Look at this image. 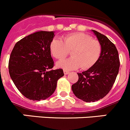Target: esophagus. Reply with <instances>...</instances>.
I'll return each mask as SVG.
<instances>
[{
    "label": "esophagus",
    "mask_w": 130,
    "mask_h": 130,
    "mask_svg": "<svg viewBox=\"0 0 130 130\" xmlns=\"http://www.w3.org/2000/svg\"><path fill=\"white\" fill-rule=\"evenodd\" d=\"M69 73V71H68L64 70V74H68Z\"/></svg>",
    "instance_id": "34e87169"
}]
</instances>
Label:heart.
I'll use <instances>...</instances> for the list:
<instances>
[{"label": "heart", "mask_w": 130, "mask_h": 130, "mask_svg": "<svg viewBox=\"0 0 130 130\" xmlns=\"http://www.w3.org/2000/svg\"><path fill=\"white\" fill-rule=\"evenodd\" d=\"M49 48L52 56L57 59H62L71 51L72 57L56 64L57 68L68 71L80 67L84 70L90 69L97 63L102 52L101 43L84 33L68 34L63 37L62 41L54 38Z\"/></svg>", "instance_id": "obj_1"}]
</instances>
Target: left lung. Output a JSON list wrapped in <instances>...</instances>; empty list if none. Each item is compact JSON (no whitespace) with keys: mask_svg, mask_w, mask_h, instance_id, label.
Wrapping results in <instances>:
<instances>
[{"mask_svg":"<svg viewBox=\"0 0 130 130\" xmlns=\"http://www.w3.org/2000/svg\"><path fill=\"white\" fill-rule=\"evenodd\" d=\"M102 47L101 57L93 67L78 73V80L72 85L77 98L87 102H95L104 98L112 87L119 69L116 47L108 38L93 30Z\"/></svg>","mask_w":130,"mask_h":130,"instance_id":"left-lung-1","label":"left lung"}]
</instances>
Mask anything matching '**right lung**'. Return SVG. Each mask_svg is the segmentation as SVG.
I'll list each match as a JSON object with an SVG mask.
<instances>
[{"instance_id": "obj_1", "label": "right lung", "mask_w": 130, "mask_h": 130, "mask_svg": "<svg viewBox=\"0 0 130 130\" xmlns=\"http://www.w3.org/2000/svg\"><path fill=\"white\" fill-rule=\"evenodd\" d=\"M54 36V31H39L22 38L12 49L9 61L10 76L27 99H47L64 76L62 69H51L54 63L49 46Z\"/></svg>"}]
</instances>
